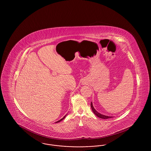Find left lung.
<instances>
[{"label": "left lung", "mask_w": 151, "mask_h": 151, "mask_svg": "<svg viewBox=\"0 0 151 151\" xmlns=\"http://www.w3.org/2000/svg\"><path fill=\"white\" fill-rule=\"evenodd\" d=\"M91 106L92 110V111H93L94 114L95 115H96L97 116L99 117L100 118H101V119H108V118H113V116H107V115L101 114L100 113H99L98 111H97L95 110V109L94 108L93 106V104H92V102H91Z\"/></svg>", "instance_id": "8db88e82"}]
</instances>
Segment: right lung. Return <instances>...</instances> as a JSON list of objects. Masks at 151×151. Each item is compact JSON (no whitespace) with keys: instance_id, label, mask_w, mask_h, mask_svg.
Instances as JSON below:
<instances>
[{"instance_id":"right-lung-1","label":"right lung","mask_w":151,"mask_h":151,"mask_svg":"<svg viewBox=\"0 0 151 151\" xmlns=\"http://www.w3.org/2000/svg\"><path fill=\"white\" fill-rule=\"evenodd\" d=\"M66 115H67V114H66V115H65V116H64V117H63V118H62V119H60V120H59V121H57V122H56V123H58V122H60V121H62V120H63V119H65V116H66Z\"/></svg>"}]
</instances>
